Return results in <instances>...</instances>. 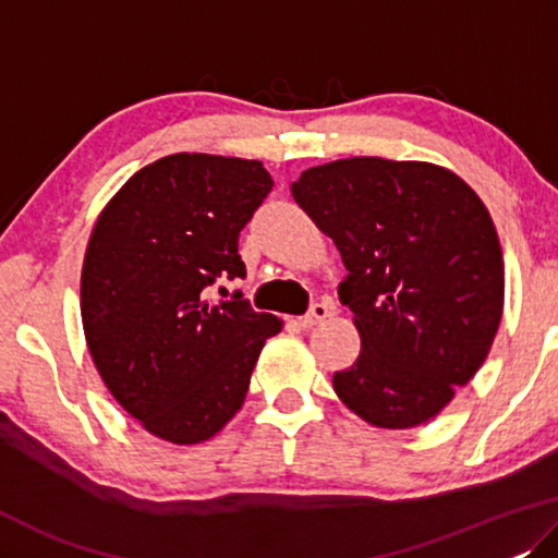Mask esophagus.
<instances>
[{"label": "esophagus", "mask_w": 558, "mask_h": 558, "mask_svg": "<svg viewBox=\"0 0 558 558\" xmlns=\"http://www.w3.org/2000/svg\"><path fill=\"white\" fill-rule=\"evenodd\" d=\"M328 316H331V303H313V308L305 313V316L298 318V324H301L303 328H313L318 326L320 320H326Z\"/></svg>", "instance_id": "esophagus-1"}]
</instances>
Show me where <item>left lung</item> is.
<instances>
[{
    "instance_id": "left-lung-1",
    "label": "left lung",
    "mask_w": 558,
    "mask_h": 558,
    "mask_svg": "<svg viewBox=\"0 0 558 558\" xmlns=\"http://www.w3.org/2000/svg\"><path fill=\"white\" fill-rule=\"evenodd\" d=\"M290 192L349 270L339 301L361 351L333 391L374 427L425 425L483 366L504 316L488 207L450 169L379 156L305 169Z\"/></svg>"
}]
</instances>
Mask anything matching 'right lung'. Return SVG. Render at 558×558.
<instances>
[{
    "instance_id": "obj_1",
    "label": "right lung",
    "mask_w": 558,
    "mask_h": 558,
    "mask_svg": "<svg viewBox=\"0 0 558 558\" xmlns=\"http://www.w3.org/2000/svg\"><path fill=\"white\" fill-rule=\"evenodd\" d=\"M272 190L260 161L171 154L106 204L81 272V316L100 379L138 425L171 445L215 437L245 402L282 320L219 278H245L240 230Z\"/></svg>"
}]
</instances>
